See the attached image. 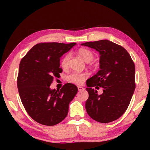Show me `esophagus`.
<instances>
[{
    "label": "esophagus",
    "instance_id": "34e87169",
    "mask_svg": "<svg viewBox=\"0 0 150 150\" xmlns=\"http://www.w3.org/2000/svg\"><path fill=\"white\" fill-rule=\"evenodd\" d=\"M78 89H79V91H82V90L84 89V88L83 87H81V86H78Z\"/></svg>",
    "mask_w": 150,
    "mask_h": 150
}]
</instances>
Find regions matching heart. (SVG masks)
<instances>
[{
  "label": "heart",
  "mask_w": 150,
  "mask_h": 150,
  "mask_svg": "<svg viewBox=\"0 0 150 150\" xmlns=\"http://www.w3.org/2000/svg\"><path fill=\"white\" fill-rule=\"evenodd\" d=\"M78 54L85 62L89 63L93 60L94 58L93 52L89 49L80 48L78 50ZM69 59V54H66L63 57L61 61V66L63 69H66L68 66V61ZM89 75L87 73H71L67 76V81L70 83L76 85H81L84 83L85 80L87 79Z\"/></svg>",
  "instance_id": "heart-1"
}]
</instances>
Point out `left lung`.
<instances>
[{"instance_id": "left-lung-1", "label": "left lung", "mask_w": 150, "mask_h": 150, "mask_svg": "<svg viewBox=\"0 0 150 150\" xmlns=\"http://www.w3.org/2000/svg\"><path fill=\"white\" fill-rule=\"evenodd\" d=\"M100 53V70L87 81V113L100 123L117 120L128 108L135 89V67L126 49L107 40L81 44ZM103 88L98 95V86Z\"/></svg>"}]
</instances>
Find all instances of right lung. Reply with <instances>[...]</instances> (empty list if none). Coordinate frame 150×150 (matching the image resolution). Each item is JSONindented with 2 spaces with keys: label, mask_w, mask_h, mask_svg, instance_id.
<instances>
[{
  "label": "right lung",
  "mask_w": 150,
  "mask_h": 150,
  "mask_svg": "<svg viewBox=\"0 0 150 150\" xmlns=\"http://www.w3.org/2000/svg\"><path fill=\"white\" fill-rule=\"evenodd\" d=\"M76 43H40L22 59L17 85L26 111L35 122L45 126H54L67 115L69 104L78 88L66 83L60 90L51 89L54 77L62 72L60 58Z\"/></svg>",
  "instance_id": "right-lung-1"
}]
</instances>
